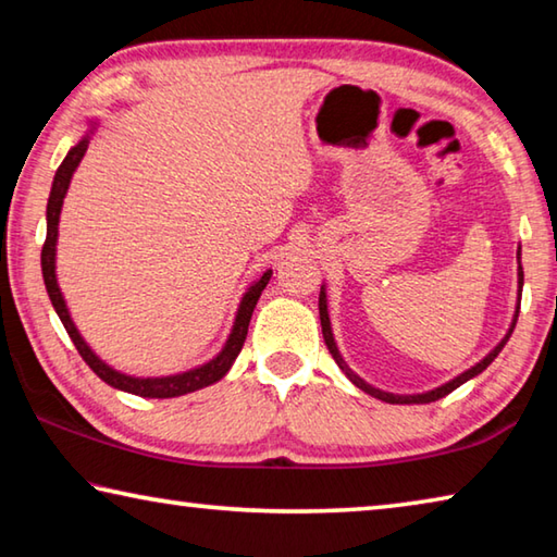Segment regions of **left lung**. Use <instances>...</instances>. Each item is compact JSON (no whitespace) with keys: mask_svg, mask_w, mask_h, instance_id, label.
I'll use <instances>...</instances> for the list:
<instances>
[{"mask_svg":"<svg viewBox=\"0 0 557 557\" xmlns=\"http://www.w3.org/2000/svg\"><path fill=\"white\" fill-rule=\"evenodd\" d=\"M521 287H523V268H521V245H518V301H516V312H513V319H511V326H508V332L504 334L502 342H498V344L492 348V351H488V354L482 358V361L471 366V369H467L465 373L455 375V379H451V381L442 383V385H437V388L425 391V393H388V391H381V388H375V385L366 383V381L361 379V375L348 369L346 361H344V356H342V351H338V346H336L334 332H332V319H329V301H326V285H322V289H319V319H322V334H324V342H326L329 354L334 356L336 366L346 373V379L351 381V383L356 385V388H361L363 393H369V395H373V398H379V400H383V403H391V405H425V403H435V400H440V398H445V395H449L451 391H457L461 383L476 379V375L482 373V371H486V366H492L494 358H496L498 354H502V348L506 346V342H508V338H511V334H513V326H516V319H518V309H521Z\"/></svg>","mask_w":557,"mask_h":557,"instance_id":"obj_1","label":"left lung"}]
</instances>
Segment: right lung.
<instances>
[{
    "instance_id": "right-lung-1",
    "label": "right lung",
    "mask_w": 557,
    "mask_h": 557,
    "mask_svg": "<svg viewBox=\"0 0 557 557\" xmlns=\"http://www.w3.org/2000/svg\"><path fill=\"white\" fill-rule=\"evenodd\" d=\"M98 125H100L98 120L88 122L86 135L78 139V145H73L69 149V154H65V159L59 166V172H55V176H53L49 203H46V243L41 250V272H44L46 292H49L51 305L55 309V314H59V319L63 322L65 332H69L71 342L75 344L78 354L83 356V361L90 366L92 373H96L100 381H106L108 385H112V388H117V391L139 395V398H178V395L201 391V388H206V385L221 381L223 375L231 371V366L235 363V358H238V354H240L245 336H248L252 309H256L262 289L268 287L272 270L262 272V275L243 292L240 305H238V309H235L231 334H228V338H225L221 351L215 354L211 361H206L201 366H196V369H188L182 373H172V375H129V373L112 369L110 363L102 361V358L88 346L86 338H83L78 326H75L73 317L69 312V305H65V297L59 287V275H55V245H59V221H61L63 199H65V194H69V186H71L75 169H78L81 159L88 152V145H90L92 135H96Z\"/></svg>"
}]
</instances>
